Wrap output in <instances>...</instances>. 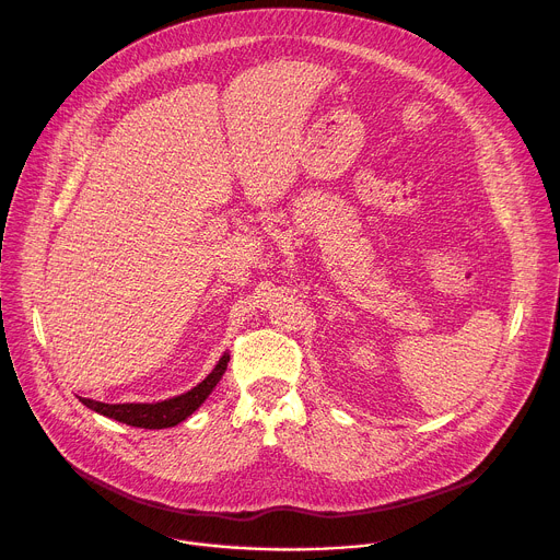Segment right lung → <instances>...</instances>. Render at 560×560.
Masks as SVG:
<instances>
[{
  "mask_svg": "<svg viewBox=\"0 0 560 560\" xmlns=\"http://www.w3.org/2000/svg\"><path fill=\"white\" fill-rule=\"evenodd\" d=\"M230 354L225 352L219 363L214 365V370L190 392L179 394L168 398V401H159V404H102V401H93V398H82V404L86 408H91L97 415H104L108 419H115L119 423L132 425V428H145V430H164V428H173L182 421H186L203 401L208 398V394L214 389V385L219 383V378L223 376L225 368H228Z\"/></svg>",
  "mask_w": 560,
  "mask_h": 560,
  "instance_id": "add662e5",
  "label": "right lung"
}]
</instances>
